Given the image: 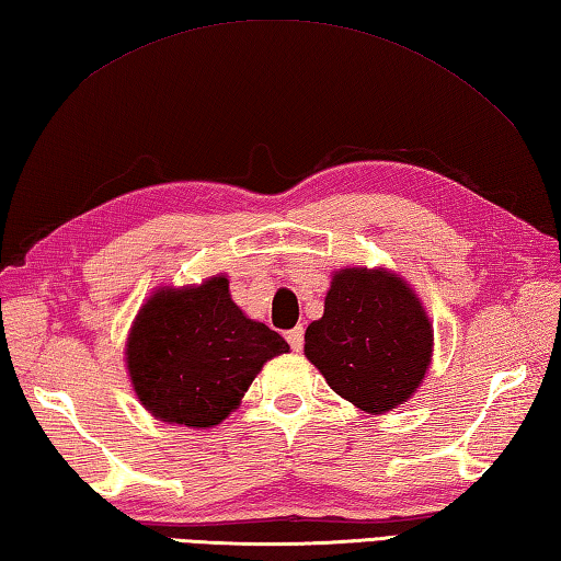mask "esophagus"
Returning <instances> with one entry per match:
<instances>
[{"label":"esophagus","instance_id":"1","mask_svg":"<svg viewBox=\"0 0 561 561\" xmlns=\"http://www.w3.org/2000/svg\"><path fill=\"white\" fill-rule=\"evenodd\" d=\"M286 340H288V345L293 347V352H300L302 350V342H306V330L293 328L288 335H286Z\"/></svg>","mask_w":561,"mask_h":561}]
</instances>
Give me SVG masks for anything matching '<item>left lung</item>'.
Wrapping results in <instances>:
<instances>
[{
	"label": "left lung",
	"mask_w": 561,
	"mask_h": 561,
	"mask_svg": "<svg viewBox=\"0 0 561 561\" xmlns=\"http://www.w3.org/2000/svg\"><path fill=\"white\" fill-rule=\"evenodd\" d=\"M434 355V328L416 293L385 268L332 273L325 312L306 330V357L332 391L367 414L414 394Z\"/></svg>",
	"instance_id": "obj_1"
}]
</instances>
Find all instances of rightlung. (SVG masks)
<instances>
[{"label": "right lung", "instance_id": "obj_1", "mask_svg": "<svg viewBox=\"0 0 561 561\" xmlns=\"http://www.w3.org/2000/svg\"><path fill=\"white\" fill-rule=\"evenodd\" d=\"M288 342L249 320L226 275L202 286L160 288L137 312L125 345L137 399L167 424L211 428L241 404L265 362Z\"/></svg>", "mask_w": 561, "mask_h": 561}]
</instances>
